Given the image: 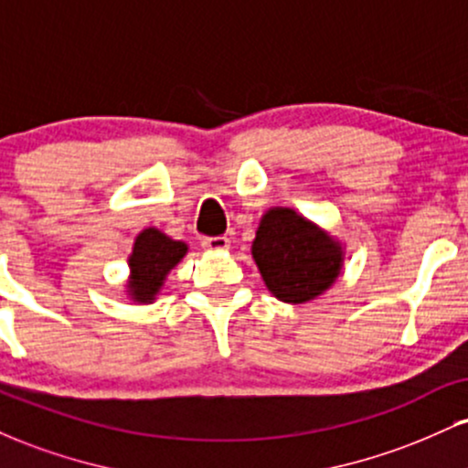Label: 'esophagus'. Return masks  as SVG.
<instances>
[{
  "label": "esophagus",
  "instance_id": "obj_1",
  "mask_svg": "<svg viewBox=\"0 0 468 468\" xmlns=\"http://www.w3.org/2000/svg\"><path fill=\"white\" fill-rule=\"evenodd\" d=\"M202 246L208 250H227L230 246V241L227 235H216V238H204Z\"/></svg>",
  "mask_w": 468,
  "mask_h": 468
}]
</instances>
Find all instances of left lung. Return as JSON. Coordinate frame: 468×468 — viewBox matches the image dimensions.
<instances>
[{
	"mask_svg": "<svg viewBox=\"0 0 468 468\" xmlns=\"http://www.w3.org/2000/svg\"><path fill=\"white\" fill-rule=\"evenodd\" d=\"M252 257L268 290L286 303L310 302L341 271L336 241L290 208H272L261 218Z\"/></svg>",
	"mask_w": 468,
	"mask_h": 468,
	"instance_id": "left-lung-1",
	"label": "left lung"
}]
</instances>
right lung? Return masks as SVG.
I'll use <instances>...</instances> for the list:
<instances>
[{
	"mask_svg": "<svg viewBox=\"0 0 468 468\" xmlns=\"http://www.w3.org/2000/svg\"><path fill=\"white\" fill-rule=\"evenodd\" d=\"M186 244L166 238L165 233L155 229L143 230L133 244V252L130 257L132 282L130 292L136 302L152 303L155 299L163 279L178 261L185 257Z\"/></svg>",
	"mask_w": 468,
	"mask_h": 468,
	"instance_id": "obj_1",
	"label": "right lung"
}]
</instances>
